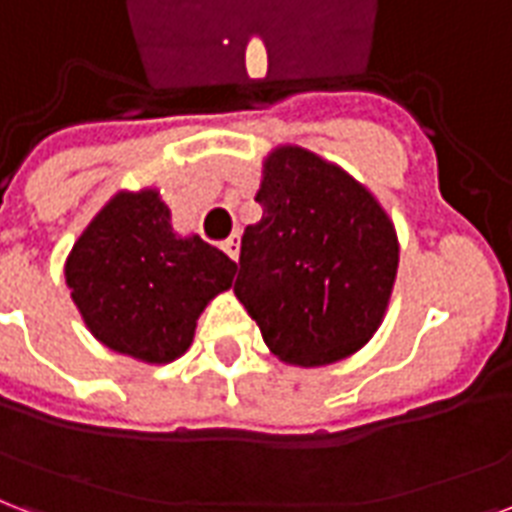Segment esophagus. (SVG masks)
<instances>
[{
	"label": "esophagus",
	"instance_id": "esophagus-1",
	"mask_svg": "<svg viewBox=\"0 0 512 512\" xmlns=\"http://www.w3.org/2000/svg\"><path fill=\"white\" fill-rule=\"evenodd\" d=\"M221 248H224V253H227L229 259L237 261V256H240V235H232V237H229L227 243L221 245Z\"/></svg>",
	"mask_w": 512,
	"mask_h": 512
}]
</instances>
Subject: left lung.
I'll return each mask as SVG.
<instances>
[{
	"mask_svg": "<svg viewBox=\"0 0 512 512\" xmlns=\"http://www.w3.org/2000/svg\"><path fill=\"white\" fill-rule=\"evenodd\" d=\"M259 224L245 227L235 296L293 366H328L374 336L398 272V237L366 186L301 146L264 162Z\"/></svg>",
	"mask_w": 512,
	"mask_h": 512,
	"instance_id": "left-lung-1",
	"label": "left lung"
}]
</instances>
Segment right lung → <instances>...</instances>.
<instances>
[{
	"instance_id": "right-lung-1",
	"label": "right lung",
	"mask_w": 512,
	"mask_h": 512,
	"mask_svg": "<svg viewBox=\"0 0 512 512\" xmlns=\"http://www.w3.org/2000/svg\"><path fill=\"white\" fill-rule=\"evenodd\" d=\"M237 264L197 235L176 237L154 189L106 202L66 259V285L90 334L109 350L170 363L192 344L200 312Z\"/></svg>"
}]
</instances>
